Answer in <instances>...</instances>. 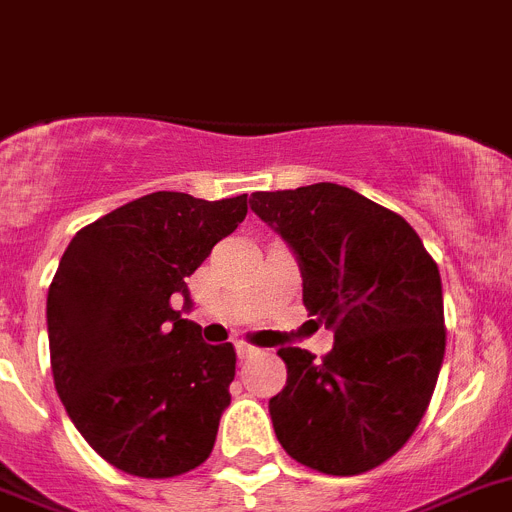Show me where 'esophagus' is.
<instances>
[{
	"label": "esophagus",
	"instance_id": "esophagus-1",
	"mask_svg": "<svg viewBox=\"0 0 512 512\" xmlns=\"http://www.w3.org/2000/svg\"><path fill=\"white\" fill-rule=\"evenodd\" d=\"M257 353H260V350H257L255 345H250V342H237V355L242 358V361H247V358H255Z\"/></svg>",
	"mask_w": 512,
	"mask_h": 512
}]
</instances>
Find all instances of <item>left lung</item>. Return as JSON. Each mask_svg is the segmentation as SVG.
I'll list each match as a JSON object with an SVG mask.
<instances>
[{
	"mask_svg": "<svg viewBox=\"0 0 512 512\" xmlns=\"http://www.w3.org/2000/svg\"><path fill=\"white\" fill-rule=\"evenodd\" d=\"M252 211L299 255L304 304L335 332L288 366L270 417L291 459L332 477L376 469L410 441L446 353L438 265L399 213L335 182L252 193Z\"/></svg>",
	"mask_w": 512,
	"mask_h": 512,
	"instance_id": "obj_1",
	"label": "left lung"
}]
</instances>
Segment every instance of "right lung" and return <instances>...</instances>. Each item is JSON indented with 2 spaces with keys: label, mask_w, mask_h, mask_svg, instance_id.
<instances>
[{
  "label": "right lung",
  "mask_w": 512,
  "mask_h": 512,
  "mask_svg": "<svg viewBox=\"0 0 512 512\" xmlns=\"http://www.w3.org/2000/svg\"><path fill=\"white\" fill-rule=\"evenodd\" d=\"M247 216V195L159 190L77 231L48 288L53 384L82 438L115 469L180 477L211 456L234 345H206L185 278Z\"/></svg>",
  "instance_id": "right-lung-1"
}]
</instances>
